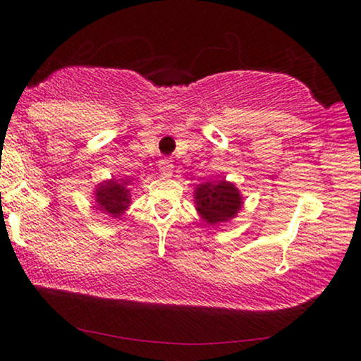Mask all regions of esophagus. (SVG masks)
<instances>
[{"label": "esophagus", "mask_w": 361, "mask_h": 361, "mask_svg": "<svg viewBox=\"0 0 361 361\" xmlns=\"http://www.w3.org/2000/svg\"><path fill=\"white\" fill-rule=\"evenodd\" d=\"M174 171V164L171 159H161L159 161V172L162 176H171Z\"/></svg>", "instance_id": "34e87169"}]
</instances>
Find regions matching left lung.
<instances>
[{
  "label": "left lung",
  "mask_w": 361,
  "mask_h": 361,
  "mask_svg": "<svg viewBox=\"0 0 361 361\" xmlns=\"http://www.w3.org/2000/svg\"><path fill=\"white\" fill-rule=\"evenodd\" d=\"M197 210L207 224H224L238 214L241 209V195L230 182L220 180L212 184H202L195 190Z\"/></svg>",
  "instance_id": "1"
}]
</instances>
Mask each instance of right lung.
<instances>
[{
  "instance_id": "1",
  "label": "right lung",
  "mask_w": 361,
  "mask_h": 361,
  "mask_svg": "<svg viewBox=\"0 0 361 361\" xmlns=\"http://www.w3.org/2000/svg\"><path fill=\"white\" fill-rule=\"evenodd\" d=\"M130 180L111 179L97 189L98 209L111 216H120L123 210L130 205V189H126Z\"/></svg>"
}]
</instances>
